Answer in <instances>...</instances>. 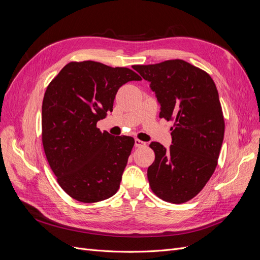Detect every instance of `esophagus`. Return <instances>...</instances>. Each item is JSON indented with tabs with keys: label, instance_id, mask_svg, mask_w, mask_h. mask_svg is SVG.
<instances>
[{
	"label": "esophagus",
	"instance_id": "34e87169",
	"mask_svg": "<svg viewBox=\"0 0 260 260\" xmlns=\"http://www.w3.org/2000/svg\"><path fill=\"white\" fill-rule=\"evenodd\" d=\"M135 145H136V147H142V146H145L146 143L143 142V141L139 140V139H136L135 140Z\"/></svg>",
	"mask_w": 260,
	"mask_h": 260
}]
</instances>
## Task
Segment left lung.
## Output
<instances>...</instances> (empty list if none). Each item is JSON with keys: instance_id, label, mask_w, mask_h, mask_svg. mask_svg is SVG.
Returning <instances> with one entry per match:
<instances>
[{"instance_id": "1", "label": "left lung", "mask_w": 260, "mask_h": 260, "mask_svg": "<svg viewBox=\"0 0 260 260\" xmlns=\"http://www.w3.org/2000/svg\"><path fill=\"white\" fill-rule=\"evenodd\" d=\"M133 68L155 92L159 117L175 120L169 149L149 144L155 153L147 169L149 186L162 201L185 203L203 190L217 167L224 119L216 84L206 72L182 59Z\"/></svg>"}]
</instances>
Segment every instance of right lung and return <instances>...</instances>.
Here are the masks:
<instances>
[{
    "mask_svg": "<svg viewBox=\"0 0 260 260\" xmlns=\"http://www.w3.org/2000/svg\"><path fill=\"white\" fill-rule=\"evenodd\" d=\"M140 80L137 73L125 67L72 61L46 88L43 148L58 184L70 198L96 203L119 188L135 139L101 132L96 122L113 111L121 85Z\"/></svg>",
    "mask_w": 260,
    "mask_h": 260,
    "instance_id": "1",
    "label": "right lung"
}]
</instances>
